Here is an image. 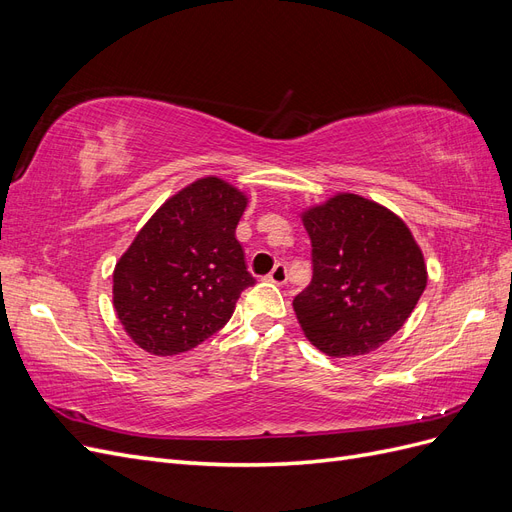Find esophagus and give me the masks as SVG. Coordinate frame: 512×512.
<instances>
[{"label":"esophagus","mask_w":512,"mask_h":512,"mask_svg":"<svg viewBox=\"0 0 512 512\" xmlns=\"http://www.w3.org/2000/svg\"><path fill=\"white\" fill-rule=\"evenodd\" d=\"M267 280L273 282V284H286V280H288L286 265H282V262H277V265L271 269V273L267 275Z\"/></svg>","instance_id":"1"}]
</instances>
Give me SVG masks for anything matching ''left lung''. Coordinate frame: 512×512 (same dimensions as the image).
Listing matches in <instances>:
<instances>
[{
	"instance_id": "obj_1",
	"label": "left lung",
	"mask_w": 512,
	"mask_h": 512,
	"mask_svg": "<svg viewBox=\"0 0 512 512\" xmlns=\"http://www.w3.org/2000/svg\"><path fill=\"white\" fill-rule=\"evenodd\" d=\"M314 275L294 297L305 337L327 356H359L404 327L427 286L421 247L395 213L337 194L303 213Z\"/></svg>"
}]
</instances>
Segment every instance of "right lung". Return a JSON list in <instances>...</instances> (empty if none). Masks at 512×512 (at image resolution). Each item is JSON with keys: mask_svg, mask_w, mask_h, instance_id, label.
<instances>
[{"mask_svg": "<svg viewBox=\"0 0 512 512\" xmlns=\"http://www.w3.org/2000/svg\"><path fill=\"white\" fill-rule=\"evenodd\" d=\"M247 198L218 177L198 179L153 213L113 273V303L134 344L158 356L188 352L230 320L245 288L235 228Z\"/></svg>", "mask_w": 512, "mask_h": 512, "instance_id": "add662e5", "label": "right lung"}]
</instances>
